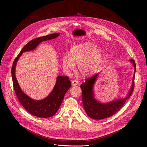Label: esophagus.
Returning a JSON list of instances; mask_svg holds the SVG:
<instances>
[{
  "instance_id": "esophagus-1",
  "label": "esophagus",
  "mask_w": 147,
  "mask_h": 147,
  "mask_svg": "<svg viewBox=\"0 0 147 147\" xmlns=\"http://www.w3.org/2000/svg\"><path fill=\"white\" fill-rule=\"evenodd\" d=\"M71 84H72V85H73V86H77V85L78 84V81L77 80H74L72 81Z\"/></svg>"
}]
</instances>
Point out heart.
<instances>
[{"mask_svg": "<svg viewBox=\"0 0 147 147\" xmlns=\"http://www.w3.org/2000/svg\"><path fill=\"white\" fill-rule=\"evenodd\" d=\"M100 48L91 42H84L73 47L69 56L64 55L61 59L63 68L67 71H74L76 65L83 76H90L99 67L102 59Z\"/></svg>", "mask_w": 147, "mask_h": 147, "instance_id": "b5f03b06", "label": "heart"}]
</instances>
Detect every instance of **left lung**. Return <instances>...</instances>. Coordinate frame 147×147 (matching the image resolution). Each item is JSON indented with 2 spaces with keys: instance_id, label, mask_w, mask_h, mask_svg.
I'll use <instances>...</instances> for the list:
<instances>
[{
  "instance_id": "left-lung-1",
  "label": "left lung",
  "mask_w": 147,
  "mask_h": 147,
  "mask_svg": "<svg viewBox=\"0 0 147 147\" xmlns=\"http://www.w3.org/2000/svg\"><path fill=\"white\" fill-rule=\"evenodd\" d=\"M130 61L134 66V71L131 87L125 98L117 99L108 103H102L96 100L94 97L93 89L99 73H97L91 78L87 79L85 82L81 84L80 87L82 92V103L88 116L95 120L105 119L113 115L123 107L125 102L131 96L134 87L136 66L134 60L130 59Z\"/></svg>"
}]
</instances>
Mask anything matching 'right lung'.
<instances>
[{
    "label": "right lung",
    "instance_id": "add662e5",
    "mask_svg": "<svg viewBox=\"0 0 147 147\" xmlns=\"http://www.w3.org/2000/svg\"><path fill=\"white\" fill-rule=\"evenodd\" d=\"M59 35L60 33L52 34L31 40L20 51L14 60L12 66L11 76L13 87L20 102L28 112L38 117H50L57 112L66 92L71 86V82L68 77L59 76L57 77L56 84L49 95L42 100H34L24 93L20 87L15 75L16 64L18 59L24 52L34 50L41 42L54 39Z\"/></svg>",
    "mask_w": 147,
    "mask_h": 147
}]
</instances>
